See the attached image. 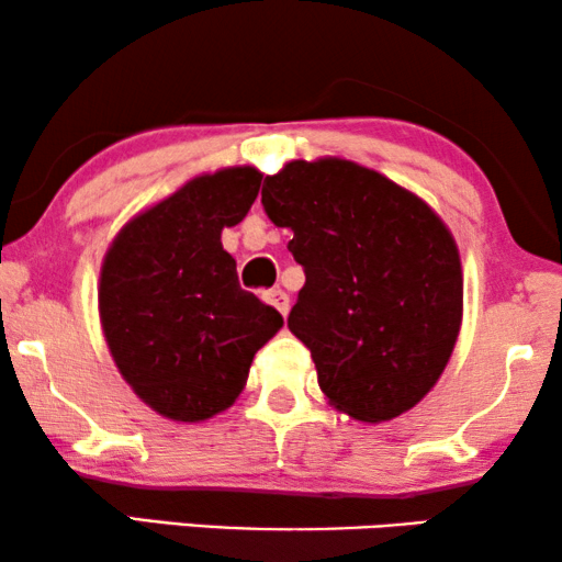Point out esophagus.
Instances as JSON below:
<instances>
[{
	"instance_id": "34e87169",
	"label": "esophagus",
	"mask_w": 562,
	"mask_h": 562,
	"mask_svg": "<svg viewBox=\"0 0 562 562\" xmlns=\"http://www.w3.org/2000/svg\"><path fill=\"white\" fill-rule=\"evenodd\" d=\"M266 302L271 304V306H276V310H279L283 317H286L289 314V294L283 289H271V291H266Z\"/></svg>"
}]
</instances>
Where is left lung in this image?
Here are the masks:
<instances>
[{
  "mask_svg": "<svg viewBox=\"0 0 562 562\" xmlns=\"http://www.w3.org/2000/svg\"><path fill=\"white\" fill-rule=\"evenodd\" d=\"M260 204L289 227L304 286L289 329L319 389L360 422L394 419L429 394L456 348L463 271L445 222L386 176L352 160H291Z\"/></svg>",
  "mask_w": 562,
  "mask_h": 562,
  "instance_id": "left-lung-1",
  "label": "left lung"
}]
</instances>
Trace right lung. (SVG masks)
<instances>
[{
  "mask_svg": "<svg viewBox=\"0 0 562 562\" xmlns=\"http://www.w3.org/2000/svg\"><path fill=\"white\" fill-rule=\"evenodd\" d=\"M252 166L204 173L130 220L106 250L99 317L137 396L173 422H202L235 404L252 356L283 317L240 289L222 229L256 202Z\"/></svg>",
  "mask_w": 562,
  "mask_h": 562,
  "instance_id": "right-lung-1",
  "label": "right lung"
}]
</instances>
